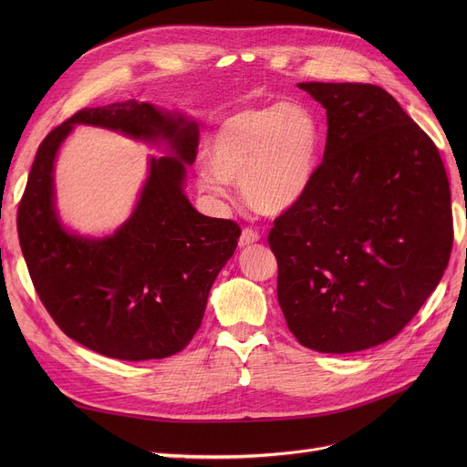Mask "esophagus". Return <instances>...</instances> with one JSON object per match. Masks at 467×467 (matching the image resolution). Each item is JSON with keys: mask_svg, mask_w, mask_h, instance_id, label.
<instances>
[{"mask_svg": "<svg viewBox=\"0 0 467 467\" xmlns=\"http://www.w3.org/2000/svg\"><path fill=\"white\" fill-rule=\"evenodd\" d=\"M257 240H259V234L254 229H244L242 234H240V240H238V246L240 248H250V246H254Z\"/></svg>", "mask_w": 467, "mask_h": 467, "instance_id": "1", "label": "esophagus"}]
</instances>
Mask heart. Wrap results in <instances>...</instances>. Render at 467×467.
<instances>
[{
	"mask_svg": "<svg viewBox=\"0 0 467 467\" xmlns=\"http://www.w3.org/2000/svg\"><path fill=\"white\" fill-rule=\"evenodd\" d=\"M322 159V130L314 113L293 100L244 108L219 122L206 143L199 189L225 199L240 185L261 215H282L305 201Z\"/></svg>",
	"mask_w": 467,
	"mask_h": 467,
	"instance_id": "b5f03b06",
	"label": "heart"
}]
</instances>
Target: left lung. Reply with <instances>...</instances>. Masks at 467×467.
Returning <instances> with one entry per match:
<instances>
[{
	"label": "left lung",
	"mask_w": 467,
	"mask_h": 467,
	"mask_svg": "<svg viewBox=\"0 0 467 467\" xmlns=\"http://www.w3.org/2000/svg\"><path fill=\"white\" fill-rule=\"evenodd\" d=\"M327 115L305 201L268 234L278 303L303 347L350 354L394 338L443 278L451 189L428 134L384 88L299 83Z\"/></svg>",
	"instance_id": "obj_1"
}]
</instances>
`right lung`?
<instances>
[{
	"mask_svg": "<svg viewBox=\"0 0 467 467\" xmlns=\"http://www.w3.org/2000/svg\"><path fill=\"white\" fill-rule=\"evenodd\" d=\"M78 124L113 130L167 153L148 160L133 213L104 237L71 232L56 208V157ZM196 147V120L138 100L85 108L39 145L18 208L20 248L48 314L88 350L125 361L162 359L199 331L240 227L189 202L185 178Z\"/></svg>",
	"mask_w": 467,
	"mask_h": 467,
	"instance_id": "1",
	"label": "right lung"
}]
</instances>
